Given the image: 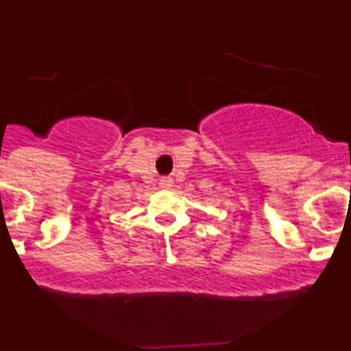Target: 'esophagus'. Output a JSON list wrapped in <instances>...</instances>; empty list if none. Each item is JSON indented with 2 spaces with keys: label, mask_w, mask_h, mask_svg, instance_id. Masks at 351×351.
I'll use <instances>...</instances> for the list:
<instances>
[{
  "label": "esophagus",
  "mask_w": 351,
  "mask_h": 351,
  "mask_svg": "<svg viewBox=\"0 0 351 351\" xmlns=\"http://www.w3.org/2000/svg\"><path fill=\"white\" fill-rule=\"evenodd\" d=\"M172 184H173L172 178H161L160 179V188H161V190H170V188H172Z\"/></svg>",
  "instance_id": "1"
}]
</instances>
